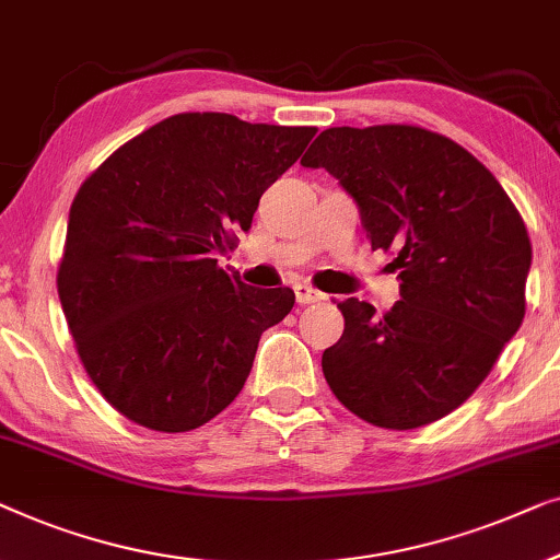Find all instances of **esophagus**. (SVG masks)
I'll return each instance as SVG.
<instances>
[{"label":"esophagus","mask_w":560,"mask_h":560,"mask_svg":"<svg viewBox=\"0 0 560 560\" xmlns=\"http://www.w3.org/2000/svg\"><path fill=\"white\" fill-rule=\"evenodd\" d=\"M294 294H296V304H317V302H322V299H325V294H322L319 289H314V287H310V283L306 281H296L294 283Z\"/></svg>","instance_id":"34e87169"}]
</instances>
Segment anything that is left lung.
I'll return each instance as SVG.
<instances>
[{
    "mask_svg": "<svg viewBox=\"0 0 560 560\" xmlns=\"http://www.w3.org/2000/svg\"><path fill=\"white\" fill-rule=\"evenodd\" d=\"M302 164L340 179L400 279L383 314L358 299L337 304L345 332L322 355L329 388L381 429L444 419L523 325L533 248L517 208L477 156L421 126H335Z\"/></svg>",
    "mask_w": 560,
    "mask_h": 560,
    "instance_id": "obj_1",
    "label": "left lung"
}]
</instances>
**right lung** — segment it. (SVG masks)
<instances>
[{"instance_id":"obj_1","label":"right lung","mask_w":560,"mask_h":560,"mask_svg":"<svg viewBox=\"0 0 560 560\" xmlns=\"http://www.w3.org/2000/svg\"><path fill=\"white\" fill-rule=\"evenodd\" d=\"M314 126L170 116L108 156L70 205L58 296L96 390L139 427L179 434L238 396L289 287L228 277L218 254L302 156Z\"/></svg>"}]
</instances>
